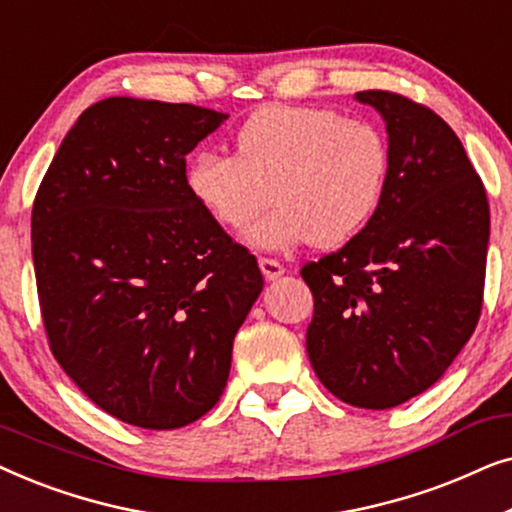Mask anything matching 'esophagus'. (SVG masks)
<instances>
[{
	"label": "esophagus",
	"mask_w": 512,
	"mask_h": 512,
	"mask_svg": "<svg viewBox=\"0 0 512 512\" xmlns=\"http://www.w3.org/2000/svg\"><path fill=\"white\" fill-rule=\"evenodd\" d=\"M258 268H261L263 277L272 282V279H279L284 275V265L275 261V258H258Z\"/></svg>",
	"instance_id": "obj_1"
}]
</instances>
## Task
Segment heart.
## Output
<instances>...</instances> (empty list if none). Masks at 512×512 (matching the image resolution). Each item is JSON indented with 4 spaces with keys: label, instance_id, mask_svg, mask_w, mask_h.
Returning a JSON list of instances; mask_svg holds the SVG:
<instances>
[{
    "label": "heart",
    "instance_id": "1",
    "mask_svg": "<svg viewBox=\"0 0 512 512\" xmlns=\"http://www.w3.org/2000/svg\"><path fill=\"white\" fill-rule=\"evenodd\" d=\"M237 156L200 151L186 170L193 200L261 251L347 244L380 209L389 179L387 139L373 123L319 107H263L237 130Z\"/></svg>",
    "mask_w": 512,
    "mask_h": 512
}]
</instances>
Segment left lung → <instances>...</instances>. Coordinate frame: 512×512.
I'll list each match as a JSON object with an SVG mask.
<instances>
[{
    "mask_svg": "<svg viewBox=\"0 0 512 512\" xmlns=\"http://www.w3.org/2000/svg\"><path fill=\"white\" fill-rule=\"evenodd\" d=\"M384 118L389 179L366 230L300 275L307 356L340 401L387 410L436 384L478 326L489 205L459 137L429 107L363 90Z\"/></svg>",
    "mask_w": 512,
    "mask_h": 512,
    "instance_id": "8db88e82",
    "label": "left lung"
}]
</instances>
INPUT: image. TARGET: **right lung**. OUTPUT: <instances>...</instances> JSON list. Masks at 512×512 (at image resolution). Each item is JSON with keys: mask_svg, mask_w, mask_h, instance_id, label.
<instances>
[{"mask_svg": "<svg viewBox=\"0 0 512 512\" xmlns=\"http://www.w3.org/2000/svg\"><path fill=\"white\" fill-rule=\"evenodd\" d=\"M228 114L107 97L62 139L32 207L48 345L111 417L179 429L219 403L263 291L256 258L186 186V156Z\"/></svg>", "mask_w": 512, "mask_h": 512, "instance_id": "1", "label": "right lung"}]
</instances>
